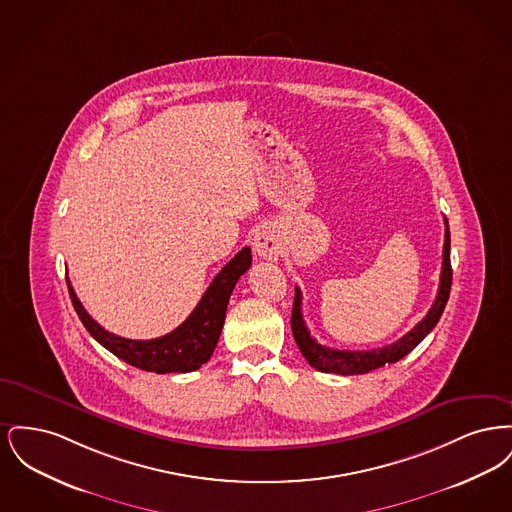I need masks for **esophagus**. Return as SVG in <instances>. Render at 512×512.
I'll return each instance as SVG.
<instances>
[{
	"label": "esophagus",
	"mask_w": 512,
	"mask_h": 512,
	"mask_svg": "<svg viewBox=\"0 0 512 512\" xmlns=\"http://www.w3.org/2000/svg\"><path fill=\"white\" fill-rule=\"evenodd\" d=\"M253 247H255V253L263 259H276L278 251H280V244H278V238L274 234V230L270 228H263L255 234L253 238Z\"/></svg>",
	"instance_id": "esophagus-1"
}]
</instances>
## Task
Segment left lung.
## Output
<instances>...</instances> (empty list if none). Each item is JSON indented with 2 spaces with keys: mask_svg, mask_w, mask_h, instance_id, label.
I'll return each mask as SVG.
<instances>
[{
  "mask_svg": "<svg viewBox=\"0 0 512 512\" xmlns=\"http://www.w3.org/2000/svg\"><path fill=\"white\" fill-rule=\"evenodd\" d=\"M451 238H449V222L445 219V244H443V263H441V276H439V290L434 305L430 307L428 315L422 318L411 332H407L403 338L368 351H343V349H332L326 345H320L309 332L303 313H301V290L295 286V297H293L292 309V332L293 340L297 343L301 355L307 359V363L317 368L320 372H332L341 376L351 374H366L370 370H376L380 366L397 363L405 355H409L414 347L424 340L434 326L438 324L439 317L447 305L449 292H451Z\"/></svg>",
  "mask_w": 512,
  "mask_h": 512,
  "instance_id": "1",
  "label": "left lung"
}]
</instances>
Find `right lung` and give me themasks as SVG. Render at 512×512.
Instances as JSON below:
<instances>
[{
    "mask_svg": "<svg viewBox=\"0 0 512 512\" xmlns=\"http://www.w3.org/2000/svg\"><path fill=\"white\" fill-rule=\"evenodd\" d=\"M251 267V249L244 247L226 267H222L207 292L199 299L192 315L178 328L155 340H126L107 332L94 318L86 313L67 278L69 295L74 311L90 336L98 340L107 351L117 355L124 363L142 368L147 372H192L205 365L220 338L228 299L240 276Z\"/></svg>",
    "mask_w": 512,
    "mask_h": 512,
    "instance_id": "right-lung-1",
    "label": "right lung"
}]
</instances>
